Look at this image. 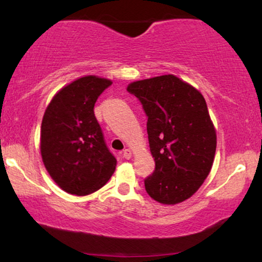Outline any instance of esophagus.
I'll return each instance as SVG.
<instances>
[{
    "mask_svg": "<svg viewBox=\"0 0 262 262\" xmlns=\"http://www.w3.org/2000/svg\"><path fill=\"white\" fill-rule=\"evenodd\" d=\"M131 150L130 149H125V150H123V157L124 159H126V160H128V159H131Z\"/></svg>",
    "mask_w": 262,
    "mask_h": 262,
    "instance_id": "obj_1",
    "label": "esophagus"
}]
</instances>
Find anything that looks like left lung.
I'll return each mask as SVG.
<instances>
[{
  "instance_id": "left-lung-1",
  "label": "left lung",
  "mask_w": 262,
  "mask_h": 262,
  "mask_svg": "<svg viewBox=\"0 0 262 262\" xmlns=\"http://www.w3.org/2000/svg\"><path fill=\"white\" fill-rule=\"evenodd\" d=\"M127 92L142 103L155 170L145 178L148 194L178 204L194 194L209 175L216 131L204 96L174 75L132 82Z\"/></svg>"
}]
</instances>
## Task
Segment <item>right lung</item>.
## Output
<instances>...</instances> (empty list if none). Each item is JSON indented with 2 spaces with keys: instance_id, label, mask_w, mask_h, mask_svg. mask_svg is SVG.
Listing matches in <instances>:
<instances>
[{
  "instance_id": "right-lung-1",
  "label": "right lung",
  "mask_w": 262,
  "mask_h": 262,
  "mask_svg": "<svg viewBox=\"0 0 262 262\" xmlns=\"http://www.w3.org/2000/svg\"><path fill=\"white\" fill-rule=\"evenodd\" d=\"M112 84L84 76L57 93L41 123L40 151L46 170L70 194L87 195L110 180L117 160L105 142L94 105Z\"/></svg>"
}]
</instances>
